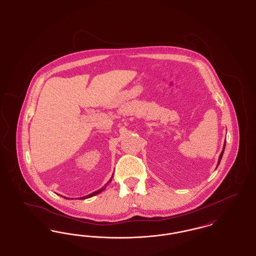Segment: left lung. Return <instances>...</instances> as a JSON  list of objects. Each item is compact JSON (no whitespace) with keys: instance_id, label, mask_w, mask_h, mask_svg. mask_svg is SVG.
Listing matches in <instances>:
<instances>
[{"instance_id":"left-lung-1","label":"left lung","mask_w":256,"mask_h":256,"mask_svg":"<svg viewBox=\"0 0 256 256\" xmlns=\"http://www.w3.org/2000/svg\"><path fill=\"white\" fill-rule=\"evenodd\" d=\"M224 148H226V143H224V145L222 146V152H220V154L219 156V161H218V164H217V166H219L220 162V159L222 158V154H224Z\"/></svg>"}]
</instances>
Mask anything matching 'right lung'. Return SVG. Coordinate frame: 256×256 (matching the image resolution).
Masks as SVG:
<instances>
[{
	"instance_id": "1",
	"label": "right lung",
	"mask_w": 256,
	"mask_h": 256,
	"mask_svg": "<svg viewBox=\"0 0 256 256\" xmlns=\"http://www.w3.org/2000/svg\"><path fill=\"white\" fill-rule=\"evenodd\" d=\"M112 176H111V178H110V180H108V182L106 183L104 187H102L100 189H98V190H97V191H95V192H93V193H91V194H89V195L86 196H82V198H80V200H86V198H91V196H96L98 195V194H100V193H102L106 188V186H108V183L111 182V180H112ZM65 198H67L66 196H64Z\"/></svg>"
}]
</instances>
